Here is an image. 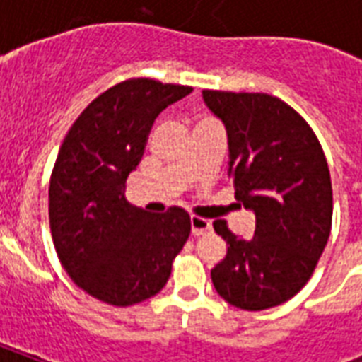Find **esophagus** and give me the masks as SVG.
Masks as SVG:
<instances>
[{
  "mask_svg": "<svg viewBox=\"0 0 362 362\" xmlns=\"http://www.w3.org/2000/svg\"><path fill=\"white\" fill-rule=\"evenodd\" d=\"M192 233L195 237H201L204 233H209L212 229V221L204 220V218H197V216H192Z\"/></svg>",
  "mask_w": 362,
  "mask_h": 362,
  "instance_id": "obj_1",
  "label": "esophagus"
}]
</instances>
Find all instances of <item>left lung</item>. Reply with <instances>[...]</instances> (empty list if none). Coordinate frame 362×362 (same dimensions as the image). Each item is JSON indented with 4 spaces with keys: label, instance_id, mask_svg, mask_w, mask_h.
Masks as SVG:
<instances>
[{
    "label": "left lung",
    "instance_id": "obj_1",
    "mask_svg": "<svg viewBox=\"0 0 362 362\" xmlns=\"http://www.w3.org/2000/svg\"><path fill=\"white\" fill-rule=\"evenodd\" d=\"M203 99L226 125L235 197L255 214L252 238L214 221L229 247L212 284L237 308H272L303 289L331 235L325 153L312 127L274 95L204 90Z\"/></svg>",
    "mask_w": 362,
    "mask_h": 362
}]
</instances>
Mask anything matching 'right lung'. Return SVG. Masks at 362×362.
Masks as SVG:
<instances>
[{"label": "right lung", "instance_id": "1", "mask_svg": "<svg viewBox=\"0 0 362 362\" xmlns=\"http://www.w3.org/2000/svg\"><path fill=\"white\" fill-rule=\"evenodd\" d=\"M192 92L120 82L88 105L59 148L48 187L54 246L71 280L103 303L131 306L161 291L192 233L186 210L152 214L125 199L153 120Z\"/></svg>", "mask_w": 362, "mask_h": 362}]
</instances>
